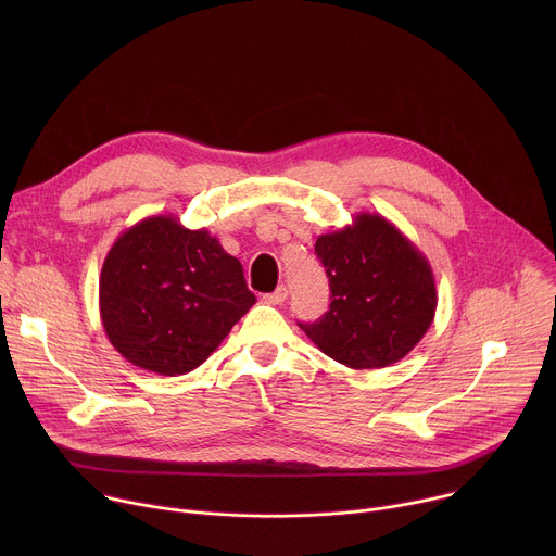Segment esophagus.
<instances>
[{
	"label": "esophagus",
	"instance_id": "1",
	"mask_svg": "<svg viewBox=\"0 0 556 556\" xmlns=\"http://www.w3.org/2000/svg\"><path fill=\"white\" fill-rule=\"evenodd\" d=\"M286 296H288V288H286V286H279L275 292L264 294V301L270 303V305H281V303L286 301Z\"/></svg>",
	"mask_w": 556,
	"mask_h": 556
}]
</instances>
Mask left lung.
Instances as JSON below:
<instances>
[{"instance_id": "obj_1", "label": "left lung", "mask_w": 556, "mask_h": 556, "mask_svg": "<svg viewBox=\"0 0 556 556\" xmlns=\"http://www.w3.org/2000/svg\"><path fill=\"white\" fill-rule=\"evenodd\" d=\"M332 290L330 309L299 324L330 358L352 369H378L405 358L433 324L438 292L427 257L378 213L316 237Z\"/></svg>"}]
</instances>
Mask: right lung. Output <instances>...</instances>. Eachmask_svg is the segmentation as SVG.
<instances>
[{
  "label": "right lung",
  "instance_id": "add662e5",
  "mask_svg": "<svg viewBox=\"0 0 556 556\" xmlns=\"http://www.w3.org/2000/svg\"><path fill=\"white\" fill-rule=\"evenodd\" d=\"M255 303L240 260L206 228L151 215L112 244L99 307L110 343L140 369L180 376L202 365Z\"/></svg>",
  "mask_w": 556,
  "mask_h": 556
}]
</instances>
